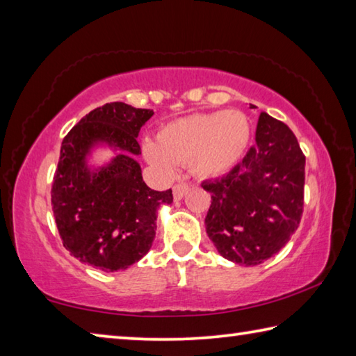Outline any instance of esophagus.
I'll return each instance as SVG.
<instances>
[{"instance_id":"1","label":"esophagus","mask_w":356,"mask_h":356,"mask_svg":"<svg viewBox=\"0 0 356 356\" xmlns=\"http://www.w3.org/2000/svg\"><path fill=\"white\" fill-rule=\"evenodd\" d=\"M188 188H190V185L188 184H184V182L174 185V188H172L174 200H182V197L185 196V193L188 191Z\"/></svg>"}]
</instances>
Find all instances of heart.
<instances>
[{
    "label": "heart",
    "mask_w": 356,
    "mask_h": 356,
    "mask_svg": "<svg viewBox=\"0 0 356 356\" xmlns=\"http://www.w3.org/2000/svg\"><path fill=\"white\" fill-rule=\"evenodd\" d=\"M250 143V122L238 111L197 113L165 124L156 143L144 141L150 165L171 174L176 163H188L200 177H220L242 159Z\"/></svg>",
    "instance_id": "heart-1"
}]
</instances>
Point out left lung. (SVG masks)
I'll return each mask as SVG.
<instances>
[{
    "instance_id": "obj_1",
    "label": "left lung",
    "mask_w": 356,
    "mask_h": 356,
    "mask_svg": "<svg viewBox=\"0 0 356 356\" xmlns=\"http://www.w3.org/2000/svg\"><path fill=\"white\" fill-rule=\"evenodd\" d=\"M305 163L292 130L261 113L245 159L221 179L202 182L212 193L206 231L222 257L259 265L291 240L303 213Z\"/></svg>"
}]
</instances>
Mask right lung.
Listing matches in <instances>:
<instances>
[{
	"label": "right lung",
	"mask_w": 356,
	"mask_h": 356,
	"mask_svg": "<svg viewBox=\"0 0 356 356\" xmlns=\"http://www.w3.org/2000/svg\"><path fill=\"white\" fill-rule=\"evenodd\" d=\"M152 110L111 102L86 114L61 144L53 177L51 206L65 250L104 272L125 270L147 254L156 231V210L172 202V190L155 191L135 160L136 138ZM97 143L120 150L92 172L86 156Z\"/></svg>",
	"instance_id": "1"
}]
</instances>
